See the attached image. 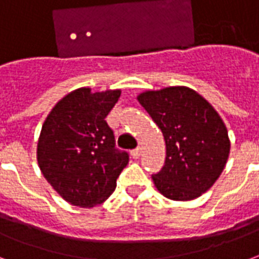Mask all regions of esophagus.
I'll return each mask as SVG.
<instances>
[{
	"mask_svg": "<svg viewBox=\"0 0 259 259\" xmlns=\"http://www.w3.org/2000/svg\"><path fill=\"white\" fill-rule=\"evenodd\" d=\"M140 155H141V148H137V149L132 151V156H133V159H138V157H140Z\"/></svg>",
	"mask_w": 259,
	"mask_h": 259,
	"instance_id": "1",
	"label": "esophagus"
}]
</instances>
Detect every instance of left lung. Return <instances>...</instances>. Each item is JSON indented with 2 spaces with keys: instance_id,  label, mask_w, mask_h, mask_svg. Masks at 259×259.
<instances>
[{
  "instance_id": "left-lung-1",
  "label": "left lung",
  "mask_w": 259,
  "mask_h": 259,
  "mask_svg": "<svg viewBox=\"0 0 259 259\" xmlns=\"http://www.w3.org/2000/svg\"><path fill=\"white\" fill-rule=\"evenodd\" d=\"M137 100L164 136V167L152 177L156 189L174 201L198 198L222 175L230 156L222 116L187 87L145 91Z\"/></svg>"
}]
</instances>
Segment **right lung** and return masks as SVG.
I'll use <instances>...</instances> for the list:
<instances>
[{"instance_id": "obj_1", "label": "right lung", "mask_w": 259, "mask_h": 259, "mask_svg": "<svg viewBox=\"0 0 259 259\" xmlns=\"http://www.w3.org/2000/svg\"><path fill=\"white\" fill-rule=\"evenodd\" d=\"M119 96L121 90L92 92L82 87L61 99L43 122L37 164L51 187L74 206L104 202L129 163V155L115 149L106 122Z\"/></svg>"}]
</instances>
